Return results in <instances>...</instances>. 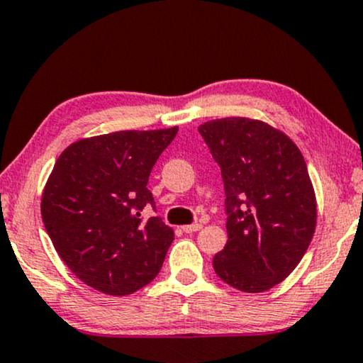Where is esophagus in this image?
<instances>
[{"instance_id":"esophagus-1","label":"esophagus","mask_w":363,"mask_h":363,"mask_svg":"<svg viewBox=\"0 0 363 363\" xmlns=\"http://www.w3.org/2000/svg\"><path fill=\"white\" fill-rule=\"evenodd\" d=\"M201 228H203V224L194 223V224H187V226H182V231H184V233H196V231H199Z\"/></svg>"}]
</instances>
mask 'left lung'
<instances>
[{"label":"left lung","instance_id":"obj_1","mask_svg":"<svg viewBox=\"0 0 363 363\" xmlns=\"http://www.w3.org/2000/svg\"><path fill=\"white\" fill-rule=\"evenodd\" d=\"M197 130L226 192L228 242L214 256V272L240 291H268L296 268L315 233L303 155L286 134L255 118H216Z\"/></svg>","mask_w":363,"mask_h":363}]
</instances>
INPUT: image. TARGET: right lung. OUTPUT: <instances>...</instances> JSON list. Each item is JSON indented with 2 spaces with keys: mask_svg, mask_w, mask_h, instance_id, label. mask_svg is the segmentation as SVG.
<instances>
[{
  "mask_svg": "<svg viewBox=\"0 0 363 363\" xmlns=\"http://www.w3.org/2000/svg\"><path fill=\"white\" fill-rule=\"evenodd\" d=\"M179 127L80 139L60 154L41 196V219L77 278L105 295H130L157 277L172 228L147 189L150 171Z\"/></svg>",
  "mask_w": 363,
  "mask_h": 363,
  "instance_id": "obj_1",
  "label": "right lung"
}]
</instances>
